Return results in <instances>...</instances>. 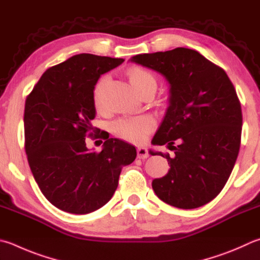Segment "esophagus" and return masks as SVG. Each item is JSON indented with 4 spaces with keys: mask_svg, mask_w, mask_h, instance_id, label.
I'll return each instance as SVG.
<instances>
[{
    "mask_svg": "<svg viewBox=\"0 0 260 260\" xmlns=\"http://www.w3.org/2000/svg\"><path fill=\"white\" fill-rule=\"evenodd\" d=\"M138 157L140 159H146L149 157V151L146 150V148H143V146H140L138 149Z\"/></svg>",
    "mask_w": 260,
    "mask_h": 260,
    "instance_id": "esophagus-1",
    "label": "esophagus"
}]
</instances>
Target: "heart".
Instances as JSON below:
<instances>
[{"instance_id":"heart-1","label":"heart","mask_w":260,"mask_h":260,"mask_svg":"<svg viewBox=\"0 0 260 260\" xmlns=\"http://www.w3.org/2000/svg\"><path fill=\"white\" fill-rule=\"evenodd\" d=\"M127 77L132 86L136 92L142 91L149 86H155V77L150 70L142 67H131L127 70ZM105 78H101L98 82L93 92V102L96 110H102L105 107V98H103V84ZM152 129V121L146 117H132L121 118L114 122L115 134L132 142H143L146 136Z\"/></svg>"}]
</instances>
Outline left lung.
Listing matches in <instances>:
<instances>
[{
  "label": "left lung",
  "mask_w": 260,
  "mask_h": 260,
  "mask_svg": "<svg viewBox=\"0 0 260 260\" xmlns=\"http://www.w3.org/2000/svg\"><path fill=\"white\" fill-rule=\"evenodd\" d=\"M164 75L169 107L152 144L174 151L167 175L152 181L160 200L181 209L201 207L219 194L237 161L242 132L241 103L225 70L199 52L176 48L132 58Z\"/></svg>",
  "instance_id": "obj_1"
}]
</instances>
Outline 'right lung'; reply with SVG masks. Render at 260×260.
<instances>
[{
  "label": "right lung",
  "instance_id": "add662e5",
  "mask_svg": "<svg viewBox=\"0 0 260 260\" xmlns=\"http://www.w3.org/2000/svg\"><path fill=\"white\" fill-rule=\"evenodd\" d=\"M124 59L76 54L50 67L25 103V151L42 193L56 208L84 215L109 201L121 167L136 158L135 146L95 134L93 89L99 77ZM106 139L102 151H89L86 137ZM102 143V142H101Z\"/></svg>",
  "mask_w": 260,
  "mask_h": 260
}]
</instances>
